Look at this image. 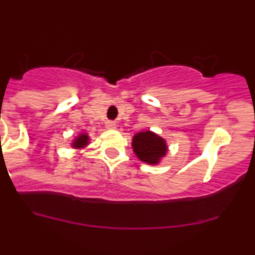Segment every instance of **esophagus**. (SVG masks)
<instances>
[{
    "label": "esophagus",
    "mask_w": 255,
    "mask_h": 255,
    "mask_svg": "<svg viewBox=\"0 0 255 255\" xmlns=\"http://www.w3.org/2000/svg\"><path fill=\"white\" fill-rule=\"evenodd\" d=\"M116 127H117V123L115 121H107L106 122V128L107 129H116Z\"/></svg>",
    "instance_id": "1"
}]
</instances>
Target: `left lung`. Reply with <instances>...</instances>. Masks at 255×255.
Returning <instances> with one entry per match:
<instances>
[{
    "label": "left lung",
    "instance_id": "8db88e82",
    "mask_svg": "<svg viewBox=\"0 0 255 255\" xmlns=\"http://www.w3.org/2000/svg\"><path fill=\"white\" fill-rule=\"evenodd\" d=\"M132 147L135 155L148 164H157L167 153L165 140L150 130L137 133L133 137Z\"/></svg>",
    "mask_w": 255,
    "mask_h": 255
}]
</instances>
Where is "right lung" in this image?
<instances>
[{
    "label": "right lung",
    "mask_w": 255,
    "mask_h": 255,
    "mask_svg": "<svg viewBox=\"0 0 255 255\" xmlns=\"http://www.w3.org/2000/svg\"><path fill=\"white\" fill-rule=\"evenodd\" d=\"M88 140H90L88 135L83 133V134L78 135V137L75 139V142L72 143L73 148H83V147H86V145L88 144Z\"/></svg>",
    "instance_id": "obj_1"
}]
</instances>
